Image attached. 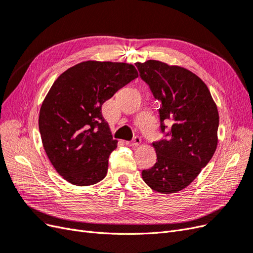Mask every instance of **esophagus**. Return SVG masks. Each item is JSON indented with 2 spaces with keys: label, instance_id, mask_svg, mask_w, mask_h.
Returning <instances> with one entry per match:
<instances>
[{
  "label": "esophagus",
  "instance_id": "obj_1",
  "mask_svg": "<svg viewBox=\"0 0 253 253\" xmlns=\"http://www.w3.org/2000/svg\"><path fill=\"white\" fill-rule=\"evenodd\" d=\"M140 143H141V139H140V137H138V136L134 137V139L132 141H126V145H129V147H134V148L138 147Z\"/></svg>",
  "mask_w": 253,
  "mask_h": 253
}]
</instances>
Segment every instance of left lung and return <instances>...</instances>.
I'll return each mask as SVG.
<instances>
[{
	"mask_svg": "<svg viewBox=\"0 0 253 253\" xmlns=\"http://www.w3.org/2000/svg\"><path fill=\"white\" fill-rule=\"evenodd\" d=\"M136 66L162 102L160 129L167 131L165 138L153 142L157 162L142 171V179L156 192L176 193L197 177L216 150L217 106L205 82L187 68L156 60Z\"/></svg>",
	"mask_w": 253,
	"mask_h": 253,
	"instance_id": "left-lung-1",
	"label": "left lung"
}]
</instances>
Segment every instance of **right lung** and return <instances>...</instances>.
Returning a JSON list of instances; mask_svg holds the SVG:
<instances>
[{
    "label": "right lung",
    "mask_w": 253,
    "mask_h": 253,
    "mask_svg": "<svg viewBox=\"0 0 253 253\" xmlns=\"http://www.w3.org/2000/svg\"><path fill=\"white\" fill-rule=\"evenodd\" d=\"M138 77L132 64L84 61L53 82L39 115L43 148L59 175L75 186L102 180L117 148L102 104Z\"/></svg>",
    "instance_id": "add662e5"
}]
</instances>
